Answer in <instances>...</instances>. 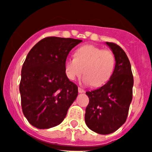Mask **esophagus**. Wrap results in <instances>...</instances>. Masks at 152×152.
<instances>
[{"label":"esophagus","mask_w":152,"mask_h":152,"mask_svg":"<svg viewBox=\"0 0 152 152\" xmlns=\"http://www.w3.org/2000/svg\"><path fill=\"white\" fill-rule=\"evenodd\" d=\"M78 91H79V93H83L85 92V90L83 89L82 88H80V87H79V88H78Z\"/></svg>","instance_id":"obj_1"}]
</instances>
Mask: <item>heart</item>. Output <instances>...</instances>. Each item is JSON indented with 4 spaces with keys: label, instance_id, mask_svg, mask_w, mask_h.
I'll use <instances>...</instances> for the list:
<instances>
[{
    "label": "heart",
    "instance_id": "1",
    "mask_svg": "<svg viewBox=\"0 0 152 152\" xmlns=\"http://www.w3.org/2000/svg\"><path fill=\"white\" fill-rule=\"evenodd\" d=\"M115 67V57L110 50H103L92 45L76 49L75 57H68L64 63L66 76L75 80L81 76L82 83L99 87L108 81Z\"/></svg>",
    "mask_w": 152,
    "mask_h": 152
}]
</instances>
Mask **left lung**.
I'll return each mask as SVG.
<instances>
[{"label": "left lung", "mask_w": 152, "mask_h": 152, "mask_svg": "<svg viewBox=\"0 0 152 152\" xmlns=\"http://www.w3.org/2000/svg\"><path fill=\"white\" fill-rule=\"evenodd\" d=\"M115 57V68L109 81L101 88L86 93L89 98L85 121L99 134L115 132L126 122L132 99L133 76L125 51L117 44L106 42Z\"/></svg>", "instance_id": "8db88e82"}]
</instances>
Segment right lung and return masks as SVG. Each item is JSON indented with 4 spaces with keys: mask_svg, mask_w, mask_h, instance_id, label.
Instances as JSON below:
<instances>
[{
    "mask_svg": "<svg viewBox=\"0 0 152 152\" xmlns=\"http://www.w3.org/2000/svg\"><path fill=\"white\" fill-rule=\"evenodd\" d=\"M79 39L47 37L32 48L23 63L20 83L23 114L38 129L62 123L78 95L66 76L64 63Z\"/></svg>",
    "mask_w": 152,
    "mask_h": 152,
    "instance_id": "add662e5",
    "label": "right lung"
}]
</instances>
